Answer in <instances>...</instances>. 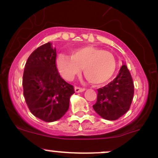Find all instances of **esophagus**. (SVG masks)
Here are the masks:
<instances>
[{"mask_svg":"<svg viewBox=\"0 0 158 158\" xmlns=\"http://www.w3.org/2000/svg\"><path fill=\"white\" fill-rule=\"evenodd\" d=\"M83 91H85V89L84 88H81V87L78 86L75 87V92H83Z\"/></svg>","mask_w":158,"mask_h":158,"instance_id":"esophagus-1","label":"esophagus"}]
</instances>
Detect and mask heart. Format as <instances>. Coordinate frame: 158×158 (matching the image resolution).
<instances>
[{
  "label": "heart",
  "instance_id": "1",
  "mask_svg": "<svg viewBox=\"0 0 158 158\" xmlns=\"http://www.w3.org/2000/svg\"><path fill=\"white\" fill-rule=\"evenodd\" d=\"M57 66L62 76L73 80L83 68L85 78L91 83L98 85L109 81L114 75L116 61L112 53L92 46L76 47L70 51V56L60 54Z\"/></svg>",
  "mask_w": 158,
  "mask_h": 158
}]
</instances>
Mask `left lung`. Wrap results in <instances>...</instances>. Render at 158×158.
<instances>
[{"mask_svg": "<svg viewBox=\"0 0 158 158\" xmlns=\"http://www.w3.org/2000/svg\"><path fill=\"white\" fill-rule=\"evenodd\" d=\"M98 90L93 109L106 120H117L130 109L134 96L133 79L125 65L112 82Z\"/></svg>", "mask_w": 158, "mask_h": 158, "instance_id": "obj_1", "label": "left lung"}]
</instances>
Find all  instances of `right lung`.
Segmentation results:
<instances>
[{
    "instance_id": "right-lung-1",
    "label": "right lung",
    "mask_w": 158,
    "mask_h": 158,
    "mask_svg": "<svg viewBox=\"0 0 158 158\" xmlns=\"http://www.w3.org/2000/svg\"><path fill=\"white\" fill-rule=\"evenodd\" d=\"M56 52L47 43L35 49L27 60L23 76V95L30 112L46 122L61 118L69 109L73 85L57 70Z\"/></svg>"
}]
</instances>
